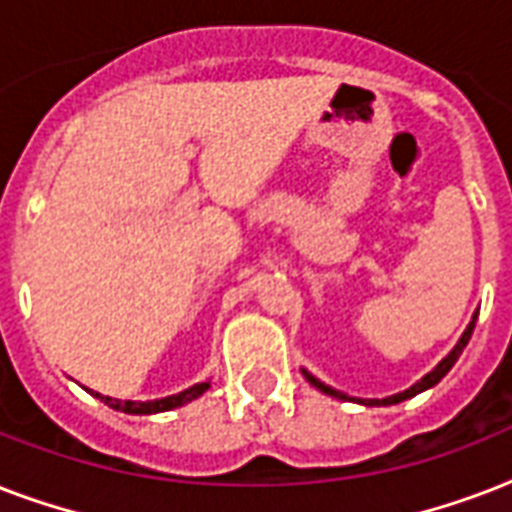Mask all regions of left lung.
Masks as SVG:
<instances>
[{"mask_svg":"<svg viewBox=\"0 0 512 512\" xmlns=\"http://www.w3.org/2000/svg\"><path fill=\"white\" fill-rule=\"evenodd\" d=\"M476 319H478V311L473 313V319H470L468 329L462 332L460 342H457V345H454V348L449 350V356H446L444 361H441V364H438L436 369H433V372H428V374H425V377H422L420 382H414L412 388H406L404 393H396V396H388V398H350V396H345V393H340V390H335V388H329V385H324V382L316 380V377H313L311 372H305V369H303L305 380L311 382L313 388H319L321 393H327V396L348 398V401H358V404H364V406H390V404H401V401H406V398L417 396V393H422V390L433 388V385H438V382L444 380L446 372H449V369H452V366L457 364V358L462 356V350H465V345H468L470 335H473V329H476Z\"/></svg>","mask_w":512,"mask_h":512,"instance_id":"left-lung-1","label":"left lung"}]
</instances>
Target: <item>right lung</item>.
<instances>
[{"label": "right lung", "instance_id": "obj_1", "mask_svg": "<svg viewBox=\"0 0 512 512\" xmlns=\"http://www.w3.org/2000/svg\"><path fill=\"white\" fill-rule=\"evenodd\" d=\"M209 388V382H196L193 388L183 390V393H177V396H167V398H159V401H119V398H111V396H100L95 390H90L92 396L100 398L103 404H108L111 409L116 412H124V414H156V412H170V409H177V406L188 404L193 398H199L204 390Z\"/></svg>", "mask_w": 512, "mask_h": 512}]
</instances>
